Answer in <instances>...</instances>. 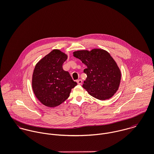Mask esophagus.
<instances>
[{
	"mask_svg": "<svg viewBox=\"0 0 154 154\" xmlns=\"http://www.w3.org/2000/svg\"><path fill=\"white\" fill-rule=\"evenodd\" d=\"M76 82H77L78 85H81L82 84V81L81 79H78V80L76 81Z\"/></svg>",
	"mask_w": 154,
	"mask_h": 154,
	"instance_id": "obj_1",
	"label": "esophagus"
}]
</instances>
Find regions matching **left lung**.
<instances>
[{
    "instance_id": "obj_1",
    "label": "left lung",
    "mask_w": 154,
    "mask_h": 154,
    "mask_svg": "<svg viewBox=\"0 0 154 154\" xmlns=\"http://www.w3.org/2000/svg\"><path fill=\"white\" fill-rule=\"evenodd\" d=\"M73 54L87 67L84 70L87 78L82 87L98 100L111 98L119 88L121 72L109 53L103 49L94 48L75 51Z\"/></svg>"
}]
</instances>
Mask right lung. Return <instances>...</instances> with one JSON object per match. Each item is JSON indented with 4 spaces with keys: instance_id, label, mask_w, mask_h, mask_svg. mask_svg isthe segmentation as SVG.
Instances as JSON below:
<instances>
[{
    "instance_id": "1",
    "label": "right lung",
    "mask_w": 154,
    "mask_h": 154,
    "mask_svg": "<svg viewBox=\"0 0 154 154\" xmlns=\"http://www.w3.org/2000/svg\"><path fill=\"white\" fill-rule=\"evenodd\" d=\"M67 55L54 49L45 56L35 66L32 88L37 98L45 106L55 107L69 97L77 83L72 79L62 65Z\"/></svg>"
}]
</instances>
